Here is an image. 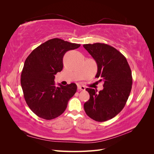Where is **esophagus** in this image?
<instances>
[{
    "label": "esophagus",
    "mask_w": 154,
    "mask_h": 154,
    "mask_svg": "<svg viewBox=\"0 0 154 154\" xmlns=\"http://www.w3.org/2000/svg\"><path fill=\"white\" fill-rule=\"evenodd\" d=\"M78 90H79V91H85V88L84 86L78 85Z\"/></svg>",
    "instance_id": "obj_1"
}]
</instances>
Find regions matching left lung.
Here are the masks:
<instances>
[{"mask_svg":"<svg viewBox=\"0 0 154 154\" xmlns=\"http://www.w3.org/2000/svg\"><path fill=\"white\" fill-rule=\"evenodd\" d=\"M83 48L97 63L96 78L104 82L103 89L99 92L94 88H86L90 98L84 103V110L91 119L106 122L118 114L127 103L132 89L131 69L124 56L109 45L88 44Z\"/></svg>","mask_w":154,"mask_h":154,"instance_id":"1","label":"left lung"}]
</instances>
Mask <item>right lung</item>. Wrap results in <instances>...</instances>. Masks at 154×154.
Here are the masks:
<instances>
[{
  "label": "right lung",
  "mask_w": 154,
  "mask_h": 154,
  "mask_svg": "<svg viewBox=\"0 0 154 154\" xmlns=\"http://www.w3.org/2000/svg\"><path fill=\"white\" fill-rule=\"evenodd\" d=\"M60 38H53L40 45L27 57L23 67L20 83L26 103L38 117L50 120L66 110L69 100L77 86L55 85L54 75L62 70L63 57L67 51L80 47Z\"/></svg>",
  "instance_id": "obj_1"
}]
</instances>
